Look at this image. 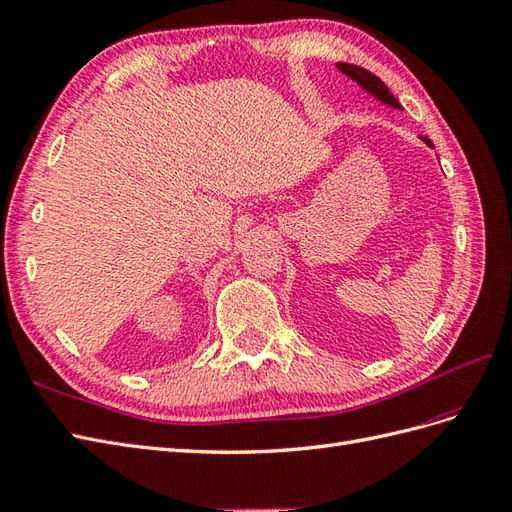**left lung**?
<instances>
[{
  "mask_svg": "<svg viewBox=\"0 0 512 512\" xmlns=\"http://www.w3.org/2000/svg\"><path fill=\"white\" fill-rule=\"evenodd\" d=\"M337 69L342 71V73H346L348 77H352V80H355V82H359L365 90H370V93H372L376 99H381V101L389 103V106H393V108H400L398 99L389 93V88L385 86V82L381 80V77H376V75L370 73L368 69H361V67H357V64H348V62H337ZM422 140L432 147V142H430L426 136H424Z\"/></svg>",
  "mask_w": 512,
  "mask_h": 512,
  "instance_id": "obj_1",
  "label": "left lung"
}]
</instances>
